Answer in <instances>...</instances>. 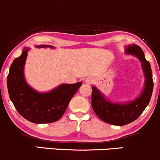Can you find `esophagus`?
Listing matches in <instances>:
<instances>
[{
	"label": "esophagus",
	"instance_id": "obj_1",
	"mask_svg": "<svg viewBox=\"0 0 160 160\" xmlns=\"http://www.w3.org/2000/svg\"><path fill=\"white\" fill-rule=\"evenodd\" d=\"M93 82H94V80H93V78H92V77H88V78L85 79L86 83L89 84L93 83Z\"/></svg>",
	"mask_w": 160,
	"mask_h": 160
}]
</instances>
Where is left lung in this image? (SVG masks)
<instances>
[{"mask_svg": "<svg viewBox=\"0 0 160 160\" xmlns=\"http://www.w3.org/2000/svg\"><path fill=\"white\" fill-rule=\"evenodd\" d=\"M125 52L126 54L136 56L142 63L145 82L139 97L127 103H114L106 99L97 88L92 87L91 104L95 114L106 123L116 126L127 125L136 121L149 104L153 89L151 64L145 59L141 47L130 45L126 48Z\"/></svg>", "mask_w": 160, "mask_h": 160, "instance_id": "left-lung-1", "label": "left lung"}]
</instances>
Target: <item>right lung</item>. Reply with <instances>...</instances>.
<instances>
[{
  "instance_id": "right-lung-1",
  "label": "right lung",
  "mask_w": 160,
  "mask_h": 160,
  "mask_svg": "<svg viewBox=\"0 0 160 160\" xmlns=\"http://www.w3.org/2000/svg\"><path fill=\"white\" fill-rule=\"evenodd\" d=\"M54 48L39 45L37 48ZM29 48H24L11 64L7 83L9 98L17 112L28 121L34 123H49L58 121L64 114L71 99L82 85L63 84L47 93H39L26 82L24 67Z\"/></svg>"
}]
</instances>
